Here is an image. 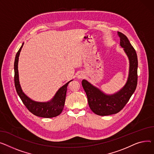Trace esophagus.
Wrapping results in <instances>:
<instances>
[{
    "label": "esophagus",
    "instance_id": "esophagus-1",
    "mask_svg": "<svg viewBox=\"0 0 154 154\" xmlns=\"http://www.w3.org/2000/svg\"><path fill=\"white\" fill-rule=\"evenodd\" d=\"M85 77V74L83 73V72H79V73H78L77 75V78L78 79H82Z\"/></svg>",
    "mask_w": 154,
    "mask_h": 154
}]
</instances>
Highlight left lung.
Returning a JSON list of instances; mask_svg holds the SVG:
<instances>
[{
    "instance_id": "left-lung-1",
    "label": "left lung",
    "mask_w": 154,
    "mask_h": 154,
    "mask_svg": "<svg viewBox=\"0 0 154 154\" xmlns=\"http://www.w3.org/2000/svg\"><path fill=\"white\" fill-rule=\"evenodd\" d=\"M118 34L120 45L129 62V75L124 86L113 94H106L88 80L82 81V86L87 95L90 109L99 116H108L119 112L128 103L137 87L138 61L136 51L125 35L121 32H118Z\"/></svg>"
}]
</instances>
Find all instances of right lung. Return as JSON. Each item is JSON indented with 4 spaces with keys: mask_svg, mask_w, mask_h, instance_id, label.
Instances as JSON below:
<instances>
[{
    "mask_svg": "<svg viewBox=\"0 0 154 154\" xmlns=\"http://www.w3.org/2000/svg\"><path fill=\"white\" fill-rule=\"evenodd\" d=\"M23 44L24 43H22L21 47L17 53L14 62V82L17 93L26 107L34 115L38 117H45V118L56 117L60 115L63 109L66 99L67 86L73 79L61 86L50 101L46 102H38L35 101L30 98L24 93L21 88L19 81V69H18L20 53L23 46Z\"/></svg>",
    "mask_w": 154,
    "mask_h": 154,
    "instance_id": "1",
    "label": "right lung"
}]
</instances>
